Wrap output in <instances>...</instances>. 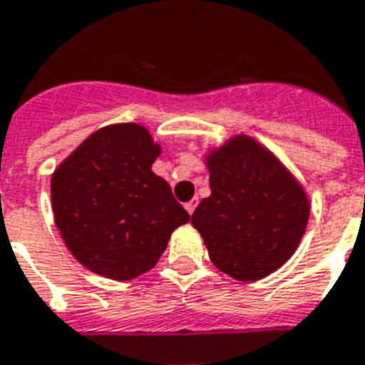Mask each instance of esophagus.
Listing matches in <instances>:
<instances>
[{
    "instance_id": "34e87169",
    "label": "esophagus",
    "mask_w": 365,
    "mask_h": 365,
    "mask_svg": "<svg viewBox=\"0 0 365 365\" xmlns=\"http://www.w3.org/2000/svg\"><path fill=\"white\" fill-rule=\"evenodd\" d=\"M197 205H199V200H197V199L189 200V202H185V210H187L189 214H193L195 208H197Z\"/></svg>"
}]
</instances>
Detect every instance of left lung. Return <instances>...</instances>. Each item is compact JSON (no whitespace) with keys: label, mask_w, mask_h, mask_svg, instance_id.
<instances>
[{"label":"left lung","mask_w":365,"mask_h":365,"mask_svg":"<svg viewBox=\"0 0 365 365\" xmlns=\"http://www.w3.org/2000/svg\"><path fill=\"white\" fill-rule=\"evenodd\" d=\"M206 165L212 195L200 200L191 223L212 263L244 282L265 278L299 246L311 210L305 191L254 138H233Z\"/></svg>","instance_id":"left-lung-1"}]
</instances>
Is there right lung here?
<instances>
[{
	"label": "right lung",
	"instance_id": "obj_1",
	"mask_svg": "<svg viewBox=\"0 0 365 365\" xmlns=\"http://www.w3.org/2000/svg\"><path fill=\"white\" fill-rule=\"evenodd\" d=\"M159 153L143 126L125 123L94 132L54 170V223L88 271L140 277L159 261L172 231L191 220L151 170Z\"/></svg>",
	"mask_w": 365,
	"mask_h": 365
}]
</instances>
